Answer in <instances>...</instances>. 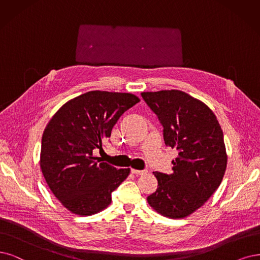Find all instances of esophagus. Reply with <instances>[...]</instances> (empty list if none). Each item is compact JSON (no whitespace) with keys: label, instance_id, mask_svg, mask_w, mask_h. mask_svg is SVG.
I'll list each match as a JSON object with an SVG mask.
<instances>
[{"label":"esophagus","instance_id":"34e87169","mask_svg":"<svg viewBox=\"0 0 260 260\" xmlns=\"http://www.w3.org/2000/svg\"><path fill=\"white\" fill-rule=\"evenodd\" d=\"M132 174L136 175V176H140V175H146L147 171L146 170H137V169H132Z\"/></svg>","mask_w":260,"mask_h":260}]
</instances>
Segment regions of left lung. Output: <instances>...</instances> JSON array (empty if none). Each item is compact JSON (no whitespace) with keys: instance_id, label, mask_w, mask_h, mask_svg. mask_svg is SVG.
Here are the masks:
<instances>
[{"instance_id":"8db88e82","label":"left lung","mask_w":260,"mask_h":260,"mask_svg":"<svg viewBox=\"0 0 260 260\" xmlns=\"http://www.w3.org/2000/svg\"><path fill=\"white\" fill-rule=\"evenodd\" d=\"M141 96L164 127L165 145L179 151L171 175L153 172L158 185L147 200L162 216L184 218L204 206L223 180V131L213 111L185 92L162 90Z\"/></svg>"}]
</instances>
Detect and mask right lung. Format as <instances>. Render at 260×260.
<instances>
[{
    "mask_svg": "<svg viewBox=\"0 0 260 260\" xmlns=\"http://www.w3.org/2000/svg\"><path fill=\"white\" fill-rule=\"evenodd\" d=\"M140 102L131 93L90 91L65 103L42 138L41 169L52 194L72 213L86 216L111 203V193L129 175L93 155L121 115Z\"/></svg>",
    "mask_w": 260,
    "mask_h": 260,
    "instance_id": "right-lung-1",
    "label": "right lung"
}]
</instances>
